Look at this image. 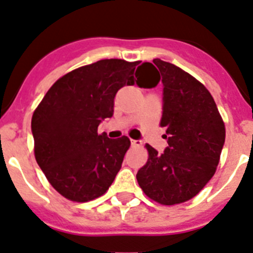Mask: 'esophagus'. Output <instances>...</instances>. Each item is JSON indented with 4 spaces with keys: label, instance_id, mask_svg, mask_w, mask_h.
Returning <instances> with one entry per match:
<instances>
[{
    "label": "esophagus",
    "instance_id": "esophagus-1",
    "mask_svg": "<svg viewBox=\"0 0 253 253\" xmlns=\"http://www.w3.org/2000/svg\"><path fill=\"white\" fill-rule=\"evenodd\" d=\"M131 145H132V146H140V145H141V141H140V140H131Z\"/></svg>",
    "mask_w": 253,
    "mask_h": 253
}]
</instances>
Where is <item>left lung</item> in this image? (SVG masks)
<instances>
[{
	"label": "left lung",
	"instance_id": "8db88e82",
	"mask_svg": "<svg viewBox=\"0 0 253 253\" xmlns=\"http://www.w3.org/2000/svg\"><path fill=\"white\" fill-rule=\"evenodd\" d=\"M153 62L163 84L160 126L167 128L168 146L158 153L146 145L149 159L136 178L151 200L174 205L196 196L211 179L225 141V127L214 98L200 81L173 63L159 58Z\"/></svg>",
	"mask_w": 253,
	"mask_h": 253
}]
</instances>
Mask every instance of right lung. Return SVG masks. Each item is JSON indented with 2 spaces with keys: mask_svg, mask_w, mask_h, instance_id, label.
<instances>
[{
  "mask_svg": "<svg viewBox=\"0 0 253 253\" xmlns=\"http://www.w3.org/2000/svg\"><path fill=\"white\" fill-rule=\"evenodd\" d=\"M151 63L102 60L66 74L52 85L32 118L34 153L49 183L66 199L86 203L102 196L120 172L127 136L109 139L98 126L114 112L125 85L157 86ZM138 80L136 81L135 79Z\"/></svg>",
  "mask_w": 253,
  "mask_h": 253,
  "instance_id": "obj_1",
  "label": "right lung"
}]
</instances>
